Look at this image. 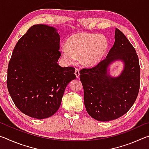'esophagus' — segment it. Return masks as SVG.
Returning a JSON list of instances; mask_svg holds the SVG:
<instances>
[{
	"label": "esophagus",
	"mask_w": 149,
	"mask_h": 149,
	"mask_svg": "<svg viewBox=\"0 0 149 149\" xmlns=\"http://www.w3.org/2000/svg\"><path fill=\"white\" fill-rule=\"evenodd\" d=\"M75 76H76L77 78L79 77V70L77 69V68L75 69Z\"/></svg>",
	"instance_id": "obj_1"
}]
</instances>
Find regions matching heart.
Masks as SVG:
<instances>
[{
	"label": "heart",
	"instance_id": "b5f03b06",
	"mask_svg": "<svg viewBox=\"0 0 149 149\" xmlns=\"http://www.w3.org/2000/svg\"><path fill=\"white\" fill-rule=\"evenodd\" d=\"M108 47L107 37L102 35L81 33L73 35L62 49V56L70 64L81 58L83 64L87 66L99 62L104 56Z\"/></svg>",
	"mask_w": 149,
	"mask_h": 149
}]
</instances>
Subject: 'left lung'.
<instances>
[{
	"label": "left lung",
	"instance_id": "left-lung-1",
	"mask_svg": "<svg viewBox=\"0 0 149 149\" xmlns=\"http://www.w3.org/2000/svg\"><path fill=\"white\" fill-rule=\"evenodd\" d=\"M116 59L125 62L120 77L111 78L107 66ZM88 114L100 122L118 119L127 113L137 99L140 87V66L137 52L125 35L116 28L115 42L107 57L91 68L79 71Z\"/></svg>",
	"mask_w": 149,
	"mask_h": 149
}]
</instances>
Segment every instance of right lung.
Segmentation results:
<instances>
[{
	"mask_svg": "<svg viewBox=\"0 0 149 149\" xmlns=\"http://www.w3.org/2000/svg\"><path fill=\"white\" fill-rule=\"evenodd\" d=\"M56 29L31 26L15 46L8 66L7 87L24 114L44 119L56 112L67 85L75 79L74 67L58 64L61 56Z\"/></svg>",
	"mask_w": 149,
	"mask_h": 149,
	"instance_id": "obj_1",
	"label": "right lung"
}]
</instances>
